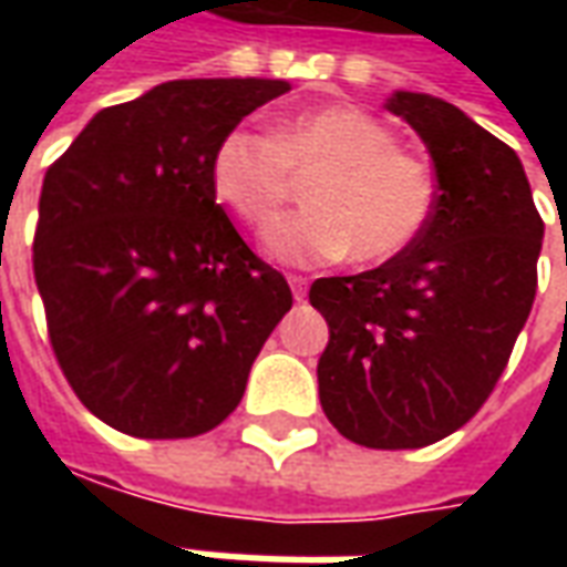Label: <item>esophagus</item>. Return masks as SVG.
Instances as JSON below:
<instances>
[{
	"label": "esophagus",
	"mask_w": 567,
	"mask_h": 567,
	"mask_svg": "<svg viewBox=\"0 0 567 567\" xmlns=\"http://www.w3.org/2000/svg\"><path fill=\"white\" fill-rule=\"evenodd\" d=\"M288 285H291V291H295V300H303V297H307V276H288Z\"/></svg>",
	"instance_id": "1"
}]
</instances>
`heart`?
Segmentation results:
<instances>
[{"label":"heart","instance_id":"heart-1","mask_svg":"<svg viewBox=\"0 0 567 567\" xmlns=\"http://www.w3.org/2000/svg\"><path fill=\"white\" fill-rule=\"evenodd\" d=\"M309 209L276 221L272 258L316 267L352 258L385 264L416 246L437 206L425 161L398 148L394 133L358 105H319L285 117L276 133L234 127L212 154V187L239 221L264 230L295 190Z\"/></svg>","mask_w":567,"mask_h":567}]
</instances>
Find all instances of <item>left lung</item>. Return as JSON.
I'll use <instances>...</instances> for the list:
<instances>
[{"mask_svg":"<svg viewBox=\"0 0 567 567\" xmlns=\"http://www.w3.org/2000/svg\"><path fill=\"white\" fill-rule=\"evenodd\" d=\"M425 142L437 206L416 246L358 276L316 279L331 340L324 416L368 450H419L476 416L532 312L544 221L516 151L462 109L398 91L385 103Z\"/></svg>","mask_w":567,"mask_h":567,"instance_id":"obj_1","label":"left lung"}]
</instances>
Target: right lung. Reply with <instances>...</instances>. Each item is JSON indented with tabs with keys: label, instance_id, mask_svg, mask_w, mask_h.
Here are the masks:
<instances>
[{
	"label": "right lung",
	"instance_id": "1",
	"mask_svg": "<svg viewBox=\"0 0 567 567\" xmlns=\"http://www.w3.org/2000/svg\"><path fill=\"white\" fill-rule=\"evenodd\" d=\"M272 79H185L93 115L44 173L32 272L56 364L105 425L206 434L291 309V288L215 203L212 154Z\"/></svg>",
	"mask_w": 567,
	"mask_h": 567
}]
</instances>
